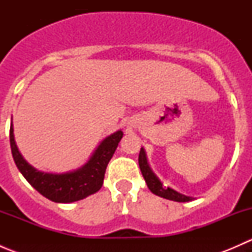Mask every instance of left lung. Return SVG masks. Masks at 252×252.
<instances>
[{"label":"left lung","mask_w":252,"mask_h":252,"mask_svg":"<svg viewBox=\"0 0 252 252\" xmlns=\"http://www.w3.org/2000/svg\"><path fill=\"white\" fill-rule=\"evenodd\" d=\"M139 166H140V171L145 182H146L147 188L151 190L152 194L157 195V196L159 197H163V199L172 200V201L177 202H188L194 200L192 196H187V195L184 194H180V192L175 191L172 188H166L162 184L161 180H159L158 177L154 173V171H152L151 167H150L149 162H147V156L144 147H141L140 154H139Z\"/></svg>","instance_id":"left-lung-1"}]
</instances>
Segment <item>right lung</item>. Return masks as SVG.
Returning <instances> with one entry per match:
<instances>
[{
	"instance_id": "right-lung-1",
	"label": "right lung",
	"mask_w": 252,
	"mask_h": 252,
	"mask_svg": "<svg viewBox=\"0 0 252 252\" xmlns=\"http://www.w3.org/2000/svg\"><path fill=\"white\" fill-rule=\"evenodd\" d=\"M13 131V123H11L9 141L13 159L19 172L42 196L60 204L79 201L101 189L108 162L111 161L119 141L123 138V131H114L100 142L88 162L81 167L64 173H48L34 168L25 161L18 150Z\"/></svg>"
}]
</instances>
